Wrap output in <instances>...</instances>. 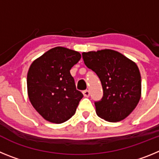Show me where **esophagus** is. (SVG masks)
<instances>
[{
	"label": "esophagus",
	"instance_id": "1",
	"mask_svg": "<svg viewBox=\"0 0 159 159\" xmlns=\"http://www.w3.org/2000/svg\"><path fill=\"white\" fill-rule=\"evenodd\" d=\"M83 94L85 97H88L90 95V92L88 90H84V92H83Z\"/></svg>",
	"mask_w": 159,
	"mask_h": 159
}]
</instances>
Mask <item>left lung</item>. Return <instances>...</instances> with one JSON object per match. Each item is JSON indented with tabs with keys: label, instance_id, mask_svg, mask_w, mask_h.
<instances>
[{
	"label": "left lung",
	"instance_id": "left-lung-1",
	"mask_svg": "<svg viewBox=\"0 0 159 159\" xmlns=\"http://www.w3.org/2000/svg\"><path fill=\"white\" fill-rule=\"evenodd\" d=\"M84 64L96 73L103 95L95 102L97 116L121 121L133 111L141 97V75L134 62L119 52L104 49L82 53Z\"/></svg>",
	"mask_w": 159,
	"mask_h": 159
}]
</instances>
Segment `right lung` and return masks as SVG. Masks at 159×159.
Listing matches in <instances>:
<instances>
[{"label":"right lung","mask_w":159,"mask_h":159,"mask_svg":"<svg viewBox=\"0 0 159 159\" xmlns=\"http://www.w3.org/2000/svg\"><path fill=\"white\" fill-rule=\"evenodd\" d=\"M80 58L78 52L56 47L31 64L27 75L29 100L47 121L62 123L75 115L84 95L76 90L70 70Z\"/></svg>","instance_id":"1"}]
</instances>
